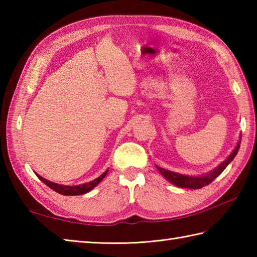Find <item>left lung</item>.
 I'll return each instance as SVG.
<instances>
[{
	"instance_id": "8db88e82",
	"label": "left lung",
	"mask_w": 257,
	"mask_h": 257,
	"mask_svg": "<svg viewBox=\"0 0 257 257\" xmlns=\"http://www.w3.org/2000/svg\"><path fill=\"white\" fill-rule=\"evenodd\" d=\"M241 139H242V137H239V140H238L236 147L231 152V155H228V157L224 161L221 162L219 166H217L215 169H213V170L210 171L209 173L202 174V176H196V177L187 176V174H181L178 172L167 170V169H163L159 166H156V168L158 169V171L160 172V174H162L163 178L168 180L170 183L177 185L178 188L193 189V190L201 189V188L205 187V185L210 184L216 177H219L220 174L224 171V169L228 166V163L232 162V160L235 158V156L238 152L239 145H241Z\"/></svg>"
}]
</instances>
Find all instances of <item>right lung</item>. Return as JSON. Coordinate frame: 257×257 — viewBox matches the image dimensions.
Listing matches in <instances>:
<instances>
[{
	"mask_svg": "<svg viewBox=\"0 0 257 257\" xmlns=\"http://www.w3.org/2000/svg\"><path fill=\"white\" fill-rule=\"evenodd\" d=\"M107 172H108V169L101 174L100 177L96 178L95 180H92V181L87 182V183H83V184H78V185L58 184V183H55V182L48 181V180L41 177L40 174H37V173H36V176L38 177V179H40L43 183H45L47 187H50L52 190L56 191V192L59 193V194H63V195H80V194H85L87 192H89V191L94 189L96 185L99 184L102 181V179L107 176Z\"/></svg>",
	"mask_w": 257,
	"mask_h": 257,
	"instance_id": "right-lung-1",
	"label": "right lung"
}]
</instances>
